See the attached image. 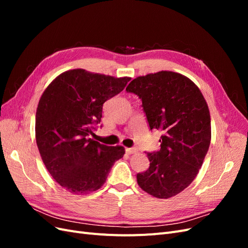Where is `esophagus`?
Returning a JSON list of instances; mask_svg holds the SVG:
<instances>
[{
  "label": "esophagus",
  "mask_w": 248,
  "mask_h": 248,
  "mask_svg": "<svg viewBox=\"0 0 248 248\" xmlns=\"http://www.w3.org/2000/svg\"><path fill=\"white\" fill-rule=\"evenodd\" d=\"M125 151L127 154H133L137 152V149L136 148H126Z\"/></svg>",
  "instance_id": "obj_1"
}]
</instances>
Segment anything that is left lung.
I'll return each instance as SVG.
<instances>
[{
	"instance_id": "obj_1",
	"label": "left lung",
	"mask_w": 248,
	"mask_h": 248,
	"mask_svg": "<svg viewBox=\"0 0 248 248\" xmlns=\"http://www.w3.org/2000/svg\"><path fill=\"white\" fill-rule=\"evenodd\" d=\"M126 91L141 99L150 129L162 132L160 150L147 153L150 167L137 175L138 184L154 198L175 197L199 174L211 141L204 96L191 79L172 71L139 77Z\"/></svg>"
}]
</instances>
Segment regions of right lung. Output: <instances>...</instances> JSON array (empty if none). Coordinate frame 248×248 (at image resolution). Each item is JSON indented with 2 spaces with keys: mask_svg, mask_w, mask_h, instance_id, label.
Listing matches in <instances>:
<instances>
[{
  "mask_svg": "<svg viewBox=\"0 0 248 248\" xmlns=\"http://www.w3.org/2000/svg\"><path fill=\"white\" fill-rule=\"evenodd\" d=\"M130 79L72 69L44 90L36 111L37 147L51 177L67 191L82 196L99 189L125 154L124 147L102 145L89 136L101 121L103 103Z\"/></svg>",
  "mask_w": 248,
  "mask_h": 248,
  "instance_id": "add662e5",
  "label": "right lung"
}]
</instances>
